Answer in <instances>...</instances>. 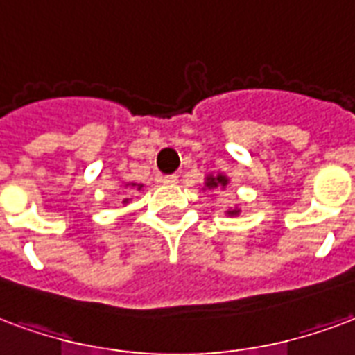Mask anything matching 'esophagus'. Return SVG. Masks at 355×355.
I'll list each match as a JSON object with an SVG mask.
<instances>
[{
  "label": "esophagus",
  "instance_id": "1",
  "mask_svg": "<svg viewBox=\"0 0 355 355\" xmlns=\"http://www.w3.org/2000/svg\"><path fill=\"white\" fill-rule=\"evenodd\" d=\"M162 182L164 184H177L178 177L177 175H167V177H162Z\"/></svg>",
  "mask_w": 355,
  "mask_h": 355
}]
</instances>
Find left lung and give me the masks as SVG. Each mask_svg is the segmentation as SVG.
Wrapping results in <instances>:
<instances>
[{
	"instance_id": "left-lung-1",
	"label": "left lung",
	"mask_w": 355,
	"mask_h": 355,
	"mask_svg": "<svg viewBox=\"0 0 355 355\" xmlns=\"http://www.w3.org/2000/svg\"><path fill=\"white\" fill-rule=\"evenodd\" d=\"M227 186H230V177H227V175H224V173H216V175H207V177H205V182H203V188H201V190H218V188H222V190H224V188H227ZM239 209H227V211H225V214H227V216H239Z\"/></svg>"
}]
</instances>
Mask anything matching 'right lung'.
<instances>
[{
  "label": "right lung",
  "mask_w": 355,
  "mask_h": 355,
  "mask_svg": "<svg viewBox=\"0 0 355 355\" xmlns=\"http://www.w3.org/2000/svg\"><path fill=\"white\" fill-rule=\"evenodd\" d=\"M122 186H124V188H133V190H137V191H143V188H144V184H139V182H122ZM122 203L128 205L130 203V199L125 198Z\"/></svg>",
  "instance_id": "right-lung-1"
}]
</instances>
